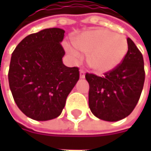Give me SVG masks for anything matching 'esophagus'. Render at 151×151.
Returning a JSON list of instances; mask_svg holds the SVG:
<instances>
[{"mask_svg": "<svg viewBox=\"0 0 151 151\" xmlns=\"http://www.w3.org/2000/svg\"><path fill=\"white\" fill-rule=\"evenodd\" d=\"M79 77H80V78H85V72L83 70L79 71Z\"/></svg>", "mask_w": 151, "mask_h": 151, "instance_id": "esophagus-1", "label": "esophagus"}]
</instances>
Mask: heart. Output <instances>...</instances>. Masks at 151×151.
<instances>
[{
    "label": "heart",
    "instance_id": "obj_1",
    "mask_svg": "<svg viewBox=\"0 0 151 151\" xmlns=\"http://www.w3.org/2000/svg\"><path fill=\"white\" fill-rule=\"evenodd\" d=\"M74 44L81 51L89 54L88 65L99 73L115 69L123 61L129 50L128 40L124 36L116 35L106 29L84 32L76 37ZM76 48L65 45L68 53L73 58L78 59L81 55Z\"/></svg>",
    "mask_w": 151,
    "mask_h": 151
}]
</instances>
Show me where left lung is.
Returning a JSON list of instances; mask_svg holds the SVG:
<instances>
[{"instance_id": "obj_1", "label": "left lung", "mask_w": 151, "mask_h": 151, "mask_svg": "<svg viewBox=\"0 0 151 151\" xmlns=\"http://www.w3.org/2000/svg\"><path fill=\"white\" fill-rule=\"evenodd\" d=\"M129 50L123 61L104 77L86 73L89 84L88 102L99 119L117 122L131 114L140 99L144 79V63L141 51L128 38Z\"/></svg>"}]
</instances>
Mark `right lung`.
Instances as JSON below:
<instances>
[{
	"instance_id": "1",
	"label": "right lung",
	"mask_w": 151,
	"mask_h": 151,
	"mask_svg": "<svg viewBox=\"0 0 151 151\" xmlns=\"http://www.w3.org/2000/svg\"><path fill=\"white\" fill-rule=\"evenodd\" d=\"M64 36L59 28L40 30L23 38L12 53L9 87L19 109L33 120L59 116L79 78L78 67L63 64Z\"/></svg>"
}]
</instances>
